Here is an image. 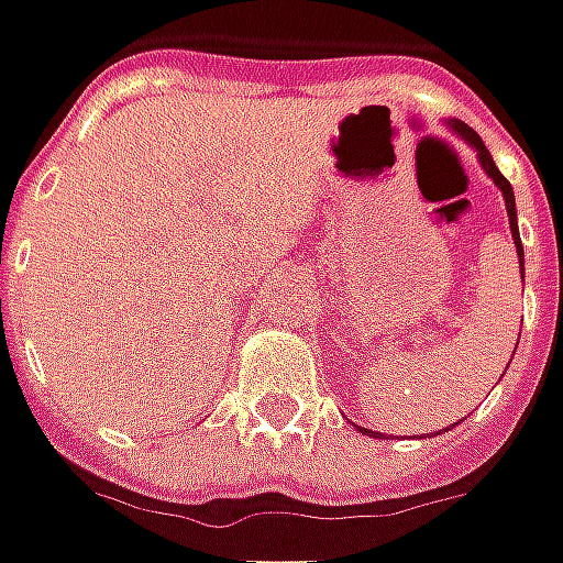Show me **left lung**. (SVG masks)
<instances>
[{"label": "left lung", "instance_id": "left-lung-1", "mask_svg": "<svg viewBox=\"0 0 563 563\" xmlns=\"http://www.w3.org/2000/svg\"><path fill=\"white\" fill-rule=\"evenodd\" d=\"M453 132H460V135L466 137L473 147L478 151V159H482V169L495 179V185L504 191V205H507V217H510V233H514V242H517V252H520V267H523V245H520V233H517V205H514V188L510 183L504 179L501 173H498V166H495V159L488 154V147L482 144V137L470 129V125H463V122H453Z\"/></svg>", "mask_w": 563, "mask_h": 563}]
</instances>
